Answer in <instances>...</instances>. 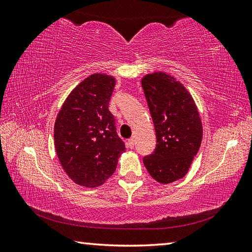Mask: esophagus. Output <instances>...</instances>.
Returning a JSON list of instances; mask_svg holds the SVG:
<instances>
[{
  "mask_svg": "<svg viewBox=\"0 0 252 252\" xmlns=\"http://www.w3.org/2000/svg\"><path fill=\"white\" fill-rule=\"evenodd\" d=\"M127 147H129L130 149H133L134 148V139L131 138L127 140Z\"/></svg>",
  "mask_w": 252,
  "mask_h": 252,
  "instance_id": "obj_1",
  "label": "esophagus"
}]
</instances>
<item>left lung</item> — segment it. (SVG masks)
I'll use <instances>...</instances> for the list:
<instances>
[{
    "label": "left lung",
    "instance_id": "8db88e82",
    "mask_svg": "<svg viewBox=\"0 0 252 252\" xmlns=\"http://www.w3.org/2000/svg\"><path fill=\"white\" fill-rule=\"evenodd\" d=\"M157 146L143 158L150 176L171 183L186 176L202 140V125L190 93L171 75L152 73L142 79Z\"/></svg>",
    "mask_w": 252,
    "mask_h": 252
}]
</instances>
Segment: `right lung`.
Here are the masks:
<instances>
[{
  "mask_svg": "<svg viewBox=\"0 0 252 252\" xmlns=\"http://www.w3.org/2000/svg\"><path fill=\"white\" fill-rule=\"evenodd\" d=\"M114 85L112 76L90 75L70 93L55 120L58 158L80 186L102 185L116 171L119 157L126 151L109 110Z\"/></svg>",
  "mask_w": 252,
  "mask_h": 252,
  "instance_id": "add662e5",
  "label": "right lung"
}]
</instances>
